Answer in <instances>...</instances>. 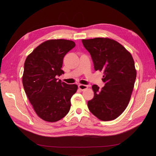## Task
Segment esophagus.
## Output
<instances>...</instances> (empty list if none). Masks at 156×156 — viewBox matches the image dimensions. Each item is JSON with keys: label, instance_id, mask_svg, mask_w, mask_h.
<instances>
[{"label": "esophagus", "instance_id": "34e87169", "mask_svg": "<svg viewBox=\"0 0 156 156\" xmlns=\"http://www.w3.org/2000/svg\"><path fill=\"white\" fill-rule=\"evenodd\" d=\"M78 88L80 90H85L88 88V86L85 85H79Z\"/></svg>", "mask_w": 156, "mask_h": 156}]
</instances>
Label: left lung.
Instances as JSON below:
<instances>
[{"label":"left lung","mask_w":156,"mask_h":156,"mask_svg":"<svg viewBox=\"0 0 156 156\" xmlns=\"http://www.w3.org/2000/svg\"><path fill=\"white\" fill-rule=\"evenodd\" d=\"M84 47L90 54L95 71L104 73L101 89L92 85L94 98L88 101V108L102 121L115 119L129 103L136 76L132 55L116 41L108 38L82 40Z\"/></svg>","instance_id":"8db88e82"}]
</instances>
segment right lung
<instances>
[{
  "label": "right lung",
  "instance_id": "obj_1",
  "mask_svg": "<svg viewBox=\"0 0 156 156\" xmlns=\"http://www.w3.org/2000/svg\"><path fill=\"white\" fill-rule=\"evenodd\" d=\"M75 47L71 40H49L35 48L24 62V91L37 115L44 121H57L69 111L71 98L78 86L62 82L56 76L64 73L63 58Z\"/></svg>",
  "mask_w": 156,
  "mask_h": 156
}]
</instances>
